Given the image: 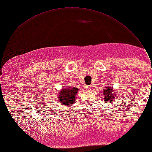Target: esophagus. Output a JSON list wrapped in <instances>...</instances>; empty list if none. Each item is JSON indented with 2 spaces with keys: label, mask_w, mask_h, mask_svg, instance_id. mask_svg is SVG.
Segmentation results:
<instances>
[{
  "label": "esophagus",
  "mask_w": 152,
  "mask_h": 152,
  "mask_svg": "<svg viewBox=\"0 0 152 152\" xmlns=\"http://www.w3.org/2000/svg\"><path fill=\"white\" fill-rule=\"evenodd\" d=\"M91 86H86V90H90L91 89Z\"/></svg>",
  "instance_id": "34e87169"
}]
</instances>
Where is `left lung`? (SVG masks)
Returning <instances> with one entry per match:
<instances>
[{
  "mask_svg": "<svg viewBox=\"0 0 152 152\" xmlns=\"http://www.w3.org/2000/svg\"><path fill=\"white\" fill-rule=\"evenodd\" d=\"M103 93L104 95V101L105 103H112V101H113L115 96L114 95H115V93L113 92L112 89V87H104V89H103Z\"/></svg>",
  "mask_w": 152,
  "mask_h": 152,
  "instance_id": "left-lung-1",
  "label": "left lung"
}]
</instances>
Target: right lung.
<instances>
[{
    "instance_id": "add662e5",
    "label": "right lung",
    "mask_w": 152,
    "mask_h": 152,
    "mask_svg": "<svg viewBox=\"0 0 152 152\" xmlns=\"http://www.w3.org/2000/svg\"><path fill=\"white\" fill-rule=\"evenodd\" d=\"M77 87H65L59 91L58 96L59 102L63 105H70L75 102V95L77 93Z\"/></svg>"
}]
</instances>
